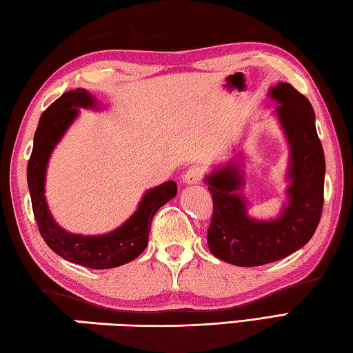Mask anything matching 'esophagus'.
Instances as JSON below:
<instances>
[{"mask_svg":"<svg viewBox=\"0 0 353 353\" xmlns=\"http://www.w3.org/2000/svg\"><path fill=\"white\" fill-rule=\"evenodd\" d=\"M203 177V172L201 168H196V166H193V168H190L187 172L183 174V182L187 185H194V183H199L202 181Z\"/></svg>","mask_w":353,"mask_h":353,"instance_id":"obj_1","label":"esophagus"}]
</instances>
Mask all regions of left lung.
Masks as SVG:
<instances>
[{
    "label": "left lung",
    "instance_id": "1",
    "mask_svg": "<svg viewBox=\"0 0 353 353\" xmlns=\"http://www.w3.org/2000/svg\"><path fill=\"white\" fill-rule=\"evenodd\" d=\"M268 95L278 103L274 112L290 148L288 202L279 216L258 221L247 214L245 197L239 193L243 185L242 157L230 160L205 177L213 197L207 233L210 252L239 267L270 264L304 247L323 213L325 160L310 101L290 83H278Z\"/></svg>",
    "mask_w": 353,
    "mask_h": 353
}]
</instances>
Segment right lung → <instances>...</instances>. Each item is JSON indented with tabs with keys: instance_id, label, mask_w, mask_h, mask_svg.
Segmentation results:
<instances>
[{
	"instance_id": "1",
	"label": "right lung",
	"mask_w": 353,
	"mask_h": 353,
	"mask_svg": "<svg viewBox=\"0 0 353 353\" xmlns=\"http://www.w3.org/2000/svg\"><path fill=\"white\" fill-rule=\"evenodd\" d=\"M80 108L97 110V101L86 89H74L57 99L41 114L28 162V187L38 230L52 252L63 259L95 270L128 264L148 245L152 217L157 210L177 194L176 182L168 181L143 194L139 207L123 225L99 236L74 234L54 221L44 196L49 157L63 134L72 125Z\"/></svg>"
}]
</instances>
